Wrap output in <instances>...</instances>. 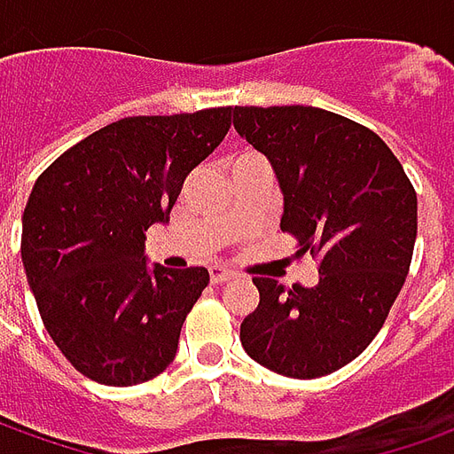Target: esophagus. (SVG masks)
<instances>
[{
  "label": "esophagus",
  "instance_id": "1",
  "mask_svg": "<svg viewBox=\"0 0 454 454\" xmlns=\"http://www.w3.org/2000/svg\"><path fill=\"white\" fill-rule=\"evenodd\" d=\"M208 273H211V283H215V286H218V283H228V280L233 278V273L226 270L223 266H211Z\"/></svg>",
  "mask_w": 454,
  "mask_h": 454
}]
</instances>
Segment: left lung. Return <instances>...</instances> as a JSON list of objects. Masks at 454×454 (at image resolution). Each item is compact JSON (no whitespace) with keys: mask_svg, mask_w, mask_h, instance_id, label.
Returning <instances> with one entry per match:
<instances>
[{"mask_svg":"<svg viewBox=\"0 0 454 454\" xmlns=\"http://www.w3.org/2000/svg\"><path fill=\"white\" fill-rule=\"evenodd\" d=\"M233 129L266 156L283 193L280 228L317 255V283L253 278L261 303L240 343L286 378H323L380 333L408 278L418 196L375 131L316 106H236Z\"/></svg>","mask_w":454,"mask_h":454,"instance_id":"left-lung-1","label":"left lung"}]
</instances>
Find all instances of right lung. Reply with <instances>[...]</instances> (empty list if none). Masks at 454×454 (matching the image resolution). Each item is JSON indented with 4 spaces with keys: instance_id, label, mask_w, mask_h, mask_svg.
Listing matches in <instances>:
<instances>
[{
    "instance_id": "right-lung-1",
    "label": "right lung",
    "mask_w": 454,
    "mask_h": 454,
    "mask_svg": "<svg viewBox=\"0 0 454 454\" xmlns=\"http://www.w3.org/2000/svg\"><path fill=\"white\" fill-rule=\"evenodd\" d=\"M231 129V106L129 116L64 151L21 215V263L46 333L82 375L138 385L174 363L206 268L149 266L186 176Z\"/></svg>"
}]
</instances>
